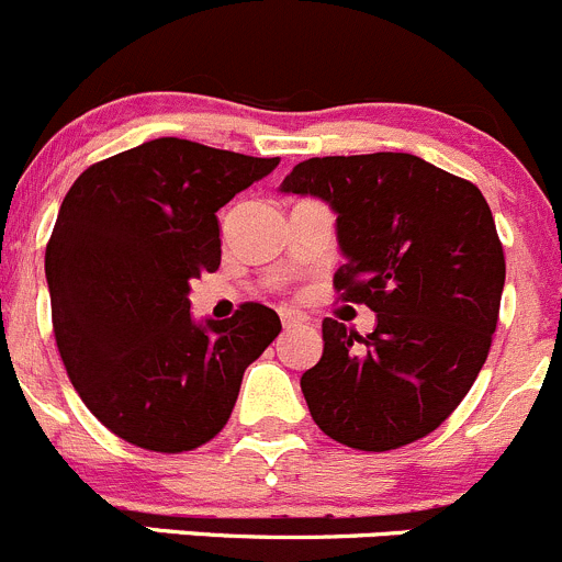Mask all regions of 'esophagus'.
<instances>
[{"mask_svg": "<svg viewBox=\"0 0 562 562\" xmlns=\"http://www.w3.org/2000/svg\"><path fill=\"white\" fill-rule=\"evenodd\" d=\"M281 323H284V328L290 330V328H297V325H303L306 323V314H301V312H295V308H281Z\"/></svg>", "mask_w": 562, "mask_h": 562, "instance_id": "esophagus-1", "label": "esophagus"}]
</instances>
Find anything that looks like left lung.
Wrapping results in <instances>:
<instances>
[{"label": "left lung", "instance_id": "left-lung-1", "mask_svg": "<svg viewBox=\"0 0 562 562\" xmlns=\"http://www.w3.org/2000/svg\"><path fill=\"white\" fill-rule=\"evenodd\" d=\"M281 192L334 206L336 295L378 314L367 336L323 319V358L301 378L312 419L352 450L419 441L477 381L499 319L505 250L483 192L392 151L312 157Z\"/></svg>", "mask_w": 562, "mask_h": 562}]
</instances>
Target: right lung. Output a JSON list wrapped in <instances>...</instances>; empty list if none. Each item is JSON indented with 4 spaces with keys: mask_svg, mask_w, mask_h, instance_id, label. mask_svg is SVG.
I'll use <instances>...</instances> for the list:
<instances>
[{
    "mask_svg": "<svg viewBox=\"0 0 562 562\" xmlns=\"http://www.w3.org/2000/svg\"><path fill=\"white\" fill-rule=\"evenodd\" d=\"M278 157L159 137L90 165L46 243L57 350L90 414L151 452H190L226 427L250 361L281 330L270 306L192 323V278L221 267L215 212Z\"/></svg>",
    "mask_w": 562,
    "mask_h": 562,
    "instance_id": "right-lung-1",
    "label": "right lung"
}]
</instances>
